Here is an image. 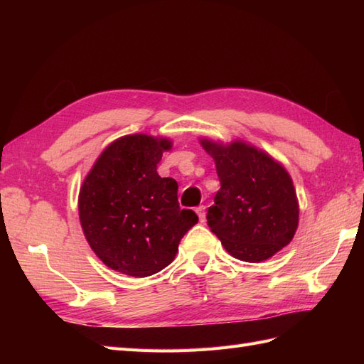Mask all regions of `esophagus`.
Returning <instances> with one entry per match:
<instances>
[{"instance_id": "34e87169", "label": "esophagus", "mask_w": 364, "mask_h": 364, "mask_svg": "<svg viewBox=\"0 0 364 364\" xmlns=\"http://www.w3.org/2000/svg\"><path fill=\"white\" fill-rule=\"evenodd\" d=\"M196 213H197V215H198V219H200V222H205V218H206V213H205V206H198V208H196Z\"/></svg>"}]
</instances>
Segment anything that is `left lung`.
<instances>
[{"mask_svg": "<svg viewBox=\"0 0 364 364\" xmlns=\"http://www.w3.org/2000/svg\"><path fill=\"white\" fill-rule=\"evenodd\" d=\"M198 141L214 159L220 181L206 214L208 227L231 257L247 262L274 257L299 227V200L288 170L239 139L230 144Z\"/></svg>", "mask_w": 364, "mask_h": 364, "instance_id": "1", "label": "left lung"}]
</instances>
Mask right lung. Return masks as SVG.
<instances>
[{
	"instance_id": "obj_1",
	"label": "right lung",
	"mask_w": 364,
	"mask_h": 364,
	"mask_svg": "<svg viewBox=\"0 0 364 364\" xmlns=\"http://www.w3.org/2000/svg\"><path fill=\"white\" fill-rule=\"evenodd\" d=\"M167 137L127 134L97 158L78 196L90 249L115 272L142 278L175 259L181 237L198 222L178 205V183L156 172Z\"/></svg>"
}]
</instances>
